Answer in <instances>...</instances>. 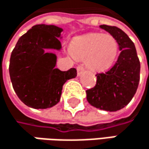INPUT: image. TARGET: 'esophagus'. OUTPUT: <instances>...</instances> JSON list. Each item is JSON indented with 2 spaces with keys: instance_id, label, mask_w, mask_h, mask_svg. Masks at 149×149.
Segmentation results:
<instances>
[{
  "instance_id": "esophagus-1",
  "label": "esophagus",
  "mask_w": 149,
  "mask_h": 149,
  "mask_svg": "<svg viewBox=\"0 0 149 149\" xmlns=\"http://www.w3.org/2000/svg\"><path fill=\"white\" fill-rule=\"evenodd\" d=\"M84 71H85V68H84V66L82 65V64L78 65V67H77V73H78V75H81V74L83 73Z\"/></svg>"
}]
</instances>
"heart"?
<instances>
[{"label":"heart","mask_w":149,"mask_h":149,"mask_svg":"<svg viewBox=\"0 0 149 149\" xmlns=\"http://www.w3.org/2000/svg\"><path fill=\"white\" fill-rule=\"evenodd\" d=\"M118 42L111 34L93 33L77 38L71 45V54L78 59H86V66L93 72H102L115 63Z\"/></svg>","instance_id":"b5f03b06"}]
</instances>
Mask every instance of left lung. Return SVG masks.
<instances>
[{
	"label": "left lung",
	"mask_w": 149,
	"mask_h": 149,
	"mask_svg": "<svg viewBox=\"0 0 149 149\" xmlns=\"http://www.w3.org/2000/svg\"><path fill=\"white\" fill-rule=\"evenodd\" d=\"M100 28L117 38L121 52L111 69L96 74V85L86 91V100L96 108L116 111L130 102L137 90L140 61L134 43L120 28L107 25Z\"/></svg>",
	"instance_id": "8db88e82"
}]
</instances>
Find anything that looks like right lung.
Returning <instances> with one entry per match:
<instances>
[{
	"label": "right lung",
	"instance_id": "1",
	"mask_svg": "<svg viewBox=\"0 0 149 149\" xmlns=\"http://www.w3.org/2000/svg\"><path fill=\"white\" fill-rule=\"evenodd\" d=\"M63 29L36 25L19 38L10 57L9 74L19 99L29 107L46 109L60 101L63 86L77 75L75 68H55L56 56L45 49H61Z\"/></svg>",
	"mask_w": 149,
	"mask_h": 149
}]
</instances>
